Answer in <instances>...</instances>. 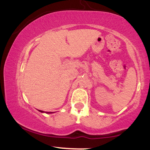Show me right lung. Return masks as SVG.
Wrapping results in <instances>:
<instances>
[{
  "mask_svg": "<svg viewBox=\"0 0 150 150\" xmlns=\"http://www.w3.org/2000/svg\"><path fill=\"white\" fill-rule=\"evenodd\" d=\"M39 111H40V112H44V111H41V110H39ZM46 113H52V112H46Z\"/></svg>",
  "mask_w": 150,
  "mask_h": 150,
  "instance_id": "right-lung-1",
  "label": "right lung"
}]
</instances>
